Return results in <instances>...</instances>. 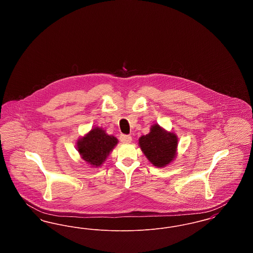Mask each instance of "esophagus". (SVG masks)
I'll return each instance as SVG.
<instances>
[{"mask_svg": "<svg viewBox=\"0 0 253 253\" xmlns=\"http://www.w3.org/2000/svg\"><path fill=\"white\" fill-rule=\"evenodd\" d=\"M120 139L122 143H131L132 142V136L128 135V134H121Z\"/></svg>", "mask_w": 253, "mask_h": 253, "instance_id": "obj_1", "label": "esophagus"}]
</instances>
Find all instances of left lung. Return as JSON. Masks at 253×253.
Here are the masks:
<instances>
[{
    "label": "left lung",
    "instance_id": "1",
    "mask_svg": "<svg viewBox=\"0 0 253 253\" xmlns=\"http://www.w3.org/2000/svg\"><path fill=\"white\" fill-rule=\"evenodd\" d=\"M138 145L147 159L157 168H164L177 155L178 138L173 132H168L158 124L151 126L150 132L141 135Z\"/></svg>",
    "mask_w": 253,
    "mask_h": 253
}]
</instances>
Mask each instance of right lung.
Here are the masks:
<instances>
[{"label": "right lung", "instance_id": "add662e5", "mask_svg": "<svg viewBox=\"0 0 253 253\" xmlns=\"http://www.w3.org/2000/svg\"><path fill=\"white\" fill-rule=\"evenodd\" d=\"M119 143L114 135L106 132L100 127H94L78 139L77 150L82 159L91 167H100L110 153Z\"/></svg>", "mask_w": 253, "mask_h": 253}]
</instances>
